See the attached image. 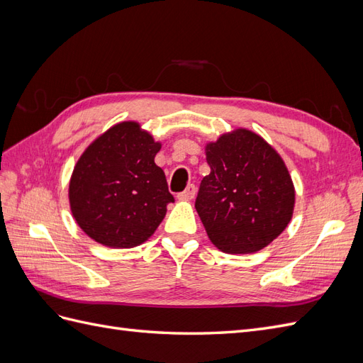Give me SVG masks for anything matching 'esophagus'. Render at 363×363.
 I'll use <instances>...</instances> for the list:
<instances>
[{
	"mask_svg": "<svg viewBox=\"0 0 363 363\" xmlns=\"http://www.w3.org/2000/svg\"><path fill=\"white\" fill-rule=\"evenodd\" d=\"M195 194H196L195 184H189L188 188H186L183 192L179 194V200H192L194 196H195Z\"/></svg>",
	"mask_w": 363,
	"mask_h": 363,
	"instance_id": "34e87169",
	"label": "esophagus"
}]
</instances>
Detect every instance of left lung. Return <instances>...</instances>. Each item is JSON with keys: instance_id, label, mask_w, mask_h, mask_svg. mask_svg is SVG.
<instances>
[{"instance_id": "8db88e82", "label": "left lung", "mask_w": 363, "mask_h": 363, "mask_svg": "<svg viewBox=\"0 0 363 363\" xmlns=\"http://www.w3.org/2000/svg\"><path fill=\"white\" fill-rule=\"evenodd\" d=\"M211 174L195 208L215 247L232 255L256 252L288 227L295 189L279 152L247 128L206 145Z\"/></svg>"}]
</instances>
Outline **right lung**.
Masks as SVG:
<instances>
[{"mask_svg": "<svg viewBox=\"0 0 363 363\" xmlns=\"http://www.w3.org/2000/svg\"><path fill=\"white\" fill-rule=\"evenodd\" d=\"M160 147L138 123L127 121L96 138L77 162L71 212L98 244L133 248L156 232L174 203L164 172L155 163Z\"/></svg>", "mask_w": 363, "mask_h": 363, "instance_id": "right-lung-1", "label": "right lung"}]
</instances>
